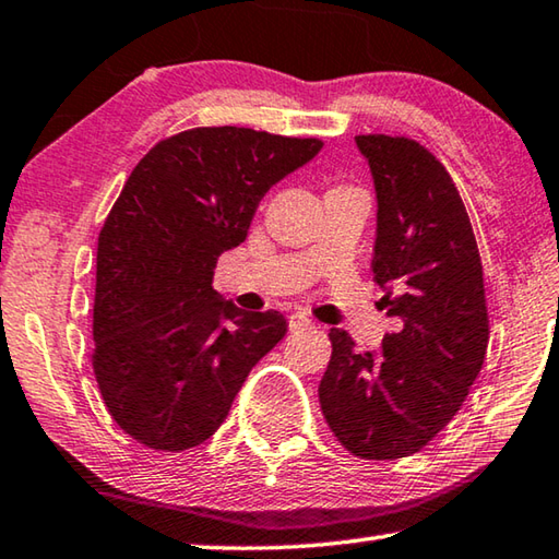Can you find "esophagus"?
Listing matches in <instances>:
<instances>
[{
    "instance_id": "esophagus-1",
    "label": "esophagus",
    "mask_w": 559,
    "mask_h": 559,
    "mask_svg": "<svg viewBox=\"0 0 559 559\" xmlns=\"http://www.w3.org/2000/svg\"><path fill=\"white\" fill-rule=\"evenodd\" d=\"M311 329V321L304 313H292L289 316V331H304Z\"/></svg>"
}]
</instances>
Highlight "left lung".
Segmentation results:
<instances>
[{
    "mask_svg": "<svg viewBox=\"0 0 559 559\" xmlns=\"http://www.w3.org/2000/svg\"><path fill=\"white\" fill-rule=\"evenodd\" d=\"M377 194L372 280L399 319L379 350L331 329L319 402L333 436L365 460L408 457L443 430L484 365L489 316L475 234L452 177L411 139L355 135Z\"/></svg>",
    "mask_w": 559,
    "mask_h": 559,
    "instance_id": "1",
    "label": "left lung"
}]
</instances>
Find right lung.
I'll return each instance as SVG.
<instances>
[{"label":"right lung","instance_id":"obj_1","mask_svg":"<svg viewBox=\"0 0 559 559\" xmlns=\"http://www.w3.org/2000/svg\"><path fill=\"white\" fill-rule=\"evenodd\" d=\"M321 148L212 126L170 135L133 167L99 234L92 323L94 377L123 433L167 452L204 443L284 338L280 311L221 299L214 270L267 189Z\"/></svg>","mask_w":559,"mask_h":559}]
</instances>
